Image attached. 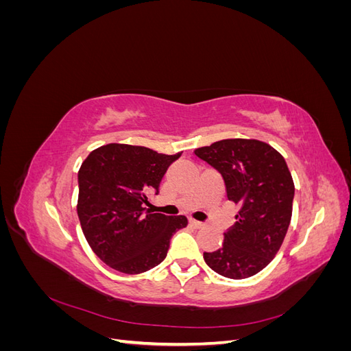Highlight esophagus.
<instances>
[{
	"instance_id": "34e87169",
	"label": "esophagus",
	"mask_w": 351,
	"mask_h": 351,
	"mask_svg": "<svg viewBox=\"0 0 351 351\" xmlns=\"http://www.w3.org/2000/svg\"><path fill=\"white\" fill-rule=\"evenodd\" d=\"M190 226L195 227V228H204V227H205L204 222L196 221V219H190Z\"/></svg>"
}]
</instances>
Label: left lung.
<instances>
[{
    "label": "left lung",
    "instance_id": "left-lung-1",
    "mask_svg": "<svg viewBox=\"0 0 351 351\" xmlns=\"http://www.w3.org/2000/svg\"><path fill=\"white\" fill-rule=\"evenodd\" d=\"M195 154L218 169L228 200L240 205L221 249L205 252L204 259L222 277H253L278 253L291 221L294 183L285 159L254 139H224Z\"/></svg>",
    "mask_w": 351,
    "mask_h": 351
}]
</instances>
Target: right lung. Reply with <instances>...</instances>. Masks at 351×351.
Returning a JSON list of instances; mask_svg holds the SVG:
<instances>
[{"mask_svg": "<svg viewBox=\"0 0 351 351\" xmlns=\"http://www.w3.org/2000/svg\"><path fill=\"white\" fill-rule=\"evenodd\" d=\"M176 155L124 143L92 151L79 169L77 215L93 253L110 268L142 274L161 263L184 215L167 217L143 208Z\"/></svg>", "mask_w": 351, "mask_h": 351, "instance_id": "1", "label": "right lung"}]
</instances>
